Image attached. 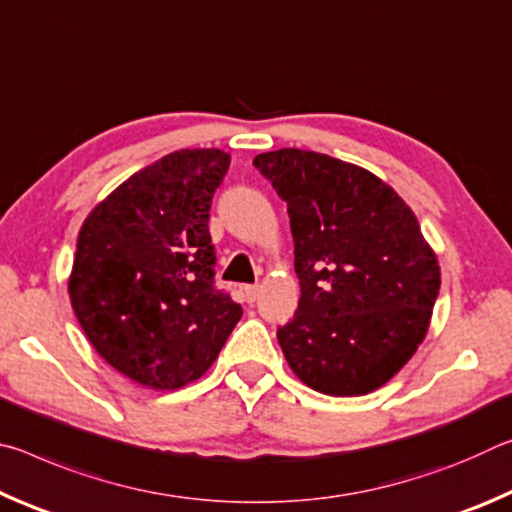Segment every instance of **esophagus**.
<instances>
[{"instance_id":"1","label":"esophagus","mask_w":512,"mask_h":512,"mask_svg":"<svg viewBox=\"0 0 512 512\" xmlns=\"http://www.w3.org/2000/svg\"><path fill=\"white\" fill-rule=\"evenodd\" d=\"M244 296L248 302H255L259 298V284H248V287H244Z\"/></svg>"}]
</instances>
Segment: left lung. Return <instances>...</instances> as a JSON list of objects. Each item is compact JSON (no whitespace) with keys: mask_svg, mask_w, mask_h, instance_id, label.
Returning a JSON list of instances; mask_svg holds the SVG:
<instances>
[{"mask_svg":"<svg viewBox=\"0 0 512 512\" xmlns=\"http://www.w3.org/2000/svg\"><path fill=\"white\" fill-rule=\"evenodd\" d=\"M253 164L291 221L300 300L277 327L291 370L334 397L384 386L418 350L440 289L411 207L375 173L325 153L280 149Z\"/></svg>","mask_w":512,"mask_h":512,"instance_id":"1","label":"left lung"}]
</instances>
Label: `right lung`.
Wrapping results in <instances>:
<instances>
[{
	"instance_id": "add662e5",
	"label": "right lung",
	"mask_w": 512,
	"mask_h": 512,
	"mask_svg": "<svg viewBox=\"0 0 512 512\" xmlns=\"http://www.w3.org/2000/svg\"><path fill=\"white\" fill-rule=\"evenodd\" d=\"M228 167L219 149L173 151L119 185L79 232L74 314L94 350L146 388L201 377L244 314L216 289L207 228Z\"/></svg>"
}]
</instances>
